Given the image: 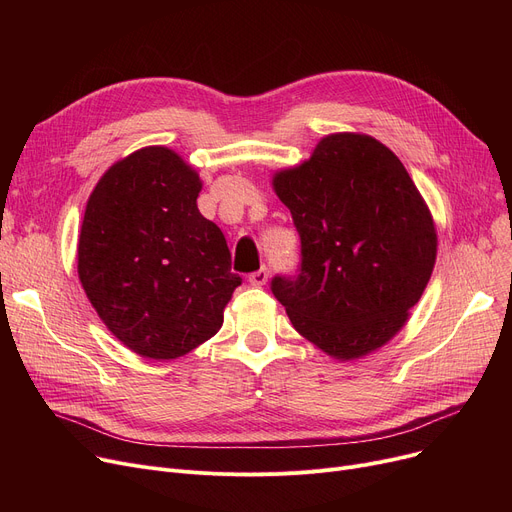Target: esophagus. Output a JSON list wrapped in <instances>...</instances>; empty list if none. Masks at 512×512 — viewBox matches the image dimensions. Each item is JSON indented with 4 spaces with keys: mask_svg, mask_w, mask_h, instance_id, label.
Returning a JSON list of instances; mask_svg holds the SVG:
<instances>
[{
    "mask_svg": "<svg viewBox=\"0 0 512 512\" xmlns=\"http://www.w3.org/2000/svg\"><path fill=\"white\" fill-rule=\"evenodd\" d=\"M267 278H270V272H267V267H259L257 272H253L249 276V282H251V286H263L267 282Z\"/></svg>",
    "mask_w": 512,
    "mask_h": 512,
    "instance_id": "obj_1",
    "label": "esophagus"
}]
</instances>
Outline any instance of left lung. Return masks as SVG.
Wrapping results in <instances>:
<instances>
[{
  "instance_id": "obj_1",
  "label": "left lung",
  "mask_w": 512,
  "mask_h": 512,
  "mask_svg": "<svg viewBox=\"0 0 512 512\" xmlns=\"http://www.w3.org/2000/svg\"><path fill=\"white\" fill-rule=\"evenodd\" d=\"M272 184L301 236L299 274L272 280L294 330L340 361L384 346L419 303L438 251L405 166L367 134L336 132Z\"/></svg>"
}]
</instances>
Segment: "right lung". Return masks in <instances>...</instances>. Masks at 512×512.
I'll return each instance as SVG.
<instances>
[{
  "label": "right lung",
  "mask_w": 512,
  "mask_h": 512,
  "mask_svg": "<svg viewBox=\"0 0 512 512\" xmlns=\"http://www.w3.org/2000/svg\"><path fill=\"white\" fill-rule=\"evenodd\" d=\"M199 174L153 145L107 170L87 201L78 278L97 315L145 359H178L224 324L242 278L222 230L203 218Z\"/></svg>",
  "instance_id": "add662e5"
}]
</instances>
